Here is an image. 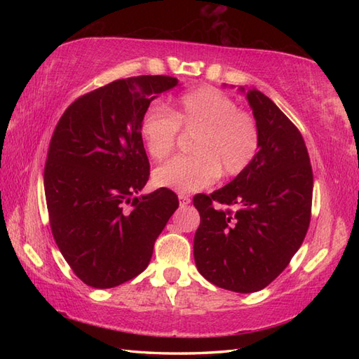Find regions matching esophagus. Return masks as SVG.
<instances>
[{"label": "esophagus", "instance_id": "1", "mask_svg": "<svg viewBox=\"0 0 359 359\" xmlns=\"http://www.w3.org/2000/svg\"><path fill=\"white\" fill-rule=\"evenodd\" d=\"M179 201H180L182 207H185V205H188L189 202H191V199H189V196H187L184 193H179Z\"/></svg>", "mask_w": 359, "mask_h": 359}]
</instances>
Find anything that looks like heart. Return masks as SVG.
Returning <instances> with one entry per match:
<instances>
[{"mask_svg": "<svg viewBox=\"0 0 359 359\" xmlns=\"http://www.w3.org/2000/svg\"><path fill=\"white\" fill-rule=\"evenodd\" d=\"M179 129L194 134V156L175 157L156 168V185L194 193L215 184L220 174L238 177L253 163L261 133L250 112L238 109L231 97L216 88H199L179 98L170 111L149 108L140 121V134L149 156L166 158L179 140Z\"/></svg>", "mask_w": 359, "mask_h": 359, "instance_id": "heart-1", "label": "heart"}]
</instances>
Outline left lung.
<instances>
[{
    "instance_id": "obj_1",
    "label": "left lung",
    "mask_w": 359,
    "mask_h": 359,
    "mask_svg": "<svg viewBox=\"0 0 359 359\" xmlns=\"http://www.w3.org/2000/svg\"><path fill=\"white\" fill-rule=\"evenodd\" d=\"M247 100L261 133L253 163L224 188L193 199L201 215L197 270L236 293L259 292L285 270L307 234L313 196L299 129L261 90L248 89Z\"/></svg>"
}]
</instances>
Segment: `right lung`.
I'll return each instance as SVG.
<instances>
[{
  "instance_id": "obj_1",
  "label": "right lung",
  "mask_w": 359,
  "mask_h": 359,
  "mask_svg": "<svg viewBox=\"0 0 359 359\" xmlns=\"http://www.w3.org/2000/svg\"><path fill=\"white\" fill-rule=\"evenodd\" d=\"M168 75L121 79L79 97L58 120L44 165L53 239L75 276L112 288L147 269L179 199L149 179L140 121L149 103L177 86Z\"/></svg>"
}]
</instances>
